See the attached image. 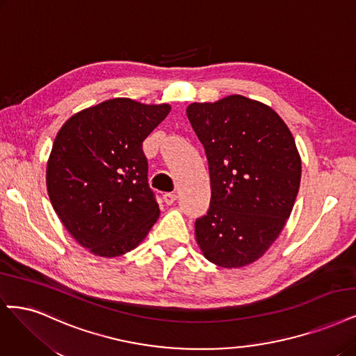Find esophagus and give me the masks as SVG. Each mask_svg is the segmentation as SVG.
Instances as JSON below:
<instances>
[{
    "label": "esophagus",
    "mask_w": 356,
    "mask_h": 356,
    "mask_svg": "<svg viewBox=\"0 0 356 356\" xmlns=\"http://www.w3.org/2000/svg\"><path fill=\"white\" fill-rule=\"evenodd\" d=\"M163 200L166 204H172L177 200V194L174 193H165L163 194Z\"/></svg>",
    "instance_id": "34e87169"
}]
</instances>
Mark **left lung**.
I'll return each instance as SVG.
<instances>
[{
    "mask_svg": "<svg viewBox=\"0 0 356 356\" xmlns=\"http://www.w3.org/2000/svg\"><path fill=\"white\" fill-rule=\"evenodd\" d=\"M187 116L204 147L212 190L195 240L218 266L250 265L277 240L295 204L302 175L295 138L271 107L238 94L191 103Z\"/></svg>",
    "mask_w": 356,
    "mask_h": 356,
    "instance_id": "1",
    "label": "left lung"
}]
</instances>
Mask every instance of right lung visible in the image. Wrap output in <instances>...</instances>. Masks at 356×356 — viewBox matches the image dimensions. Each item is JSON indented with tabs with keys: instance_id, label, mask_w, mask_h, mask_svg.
<instances>
[{
	"instance_id": "1",
	"label": "right lung",
	"mask_w": 356,
	"mask_h": 356,
	"mask_svg": "<svg viewBox=\"0 0 356 356\" xmlns=\"http://www.w3.org/2000/svg\"><path fill=\"white\" fill-rule=\"evenodd\" d=\"M169 112V104L113 99L73 115L57 132L48 195L72 237L91 253L131 252L161 215L143 141Z\"/></svg>"
}]
</instances>
